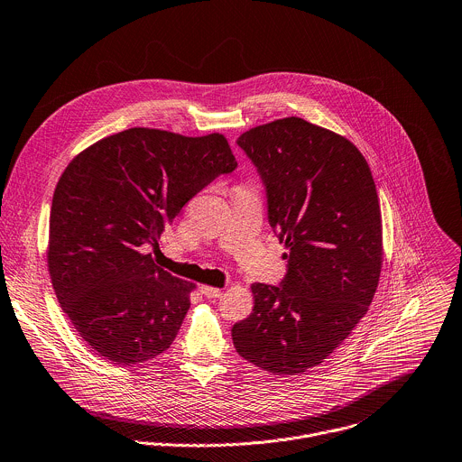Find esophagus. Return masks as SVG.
Here are the masks:
<instances>
[{
	"instance_id": "esophagus-1",
	"label": "esophagus",
	"mask_w": 462,
	"mask_h": 462,
	"mask_svg": "<svg viewBox=\"0 0 462 462\" xmlns=\"http://www.w3.org/2000/svg\"><path fill=\"white\" fill-rule=\"evenodd\" d=\"M200 292H202L208 300H217V298H220V294H222V291H220L218 287H209V285H202V287H200Z\"/></svg>"
}]
</instances>
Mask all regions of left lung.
Here are the masks:
<instances>
[{
  "label": "left lung",
  "instance_id": "obj_1",
  "mask_svg": "<svg viewBox=\"0 0 462 462\" xmlns=\"http://www.w3.org/2000/svg\"><path fill=\"white\" fill-rule=\"evenodd\" d=\"M269 224L285 244L280 287L253 283L254 307L231 328L236 352L276 375L327 359L366 314L383 263L381 209L370 168L345 137L300 117L242 134Z\"/></svg>",
  "mask_w": 462,
  "mask_h": 462
}]
</instances>
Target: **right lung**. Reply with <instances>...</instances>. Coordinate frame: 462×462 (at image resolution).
Wrapping results in <instances>:
<instances>
[{
    "instance_id": "add662e5",
    "label": "right lung",
    "mask_w": 462,
    "mask_h": 462,
    "mask_svg": "<svg viewBox=\"0 0 462 462\" xmlns=\"http://www.w3.org/2000/svg\"><path fill=\"white\" fill-rule=\"evenodd\" d=\"M236 159L222 134L130 128L81 152L52 199L49 273L81 337L116 365L173 343L195 283L155 265L166 224Z\"/></svg>"
}]
</instances>
